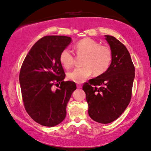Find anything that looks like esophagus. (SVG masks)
Wrapping results in <instances>:
<instances>
[{"label":"esophagus","instance_id":"34e87169","mask_svg":"<svg viewBox=\"0 0 151 151\" xmlns=\"http://www.w3.org/2000/svg\"><path fill=\"white\" fill-rule=\"evenodd\" d=\"M77 88H82V85L80 84V83H78Z\"/></svg>","mask_w":151,"mask_h":151}]
</instances>
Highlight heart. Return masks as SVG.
I'll return each instance as SVG.
<instances>
[{"instance_id":"b5f03b06","label":"heart","mask_w":151,"mask_h":151,"mask_svg":"<svg viewBox=\"0 0 151 151\" xmlns=\"http://www.w3.org/2000/svg\"><path fill=\"white\" fill-rule=\"evenodd\" d=\"M76 55L83 57V67L74 69L68 73L69 80L76 83H82L94 72L100 76L109 68L112 61V52L107 46L101 45L98 41L90 38H83L75 45ZM59 61L65 68L73 65L75 55L69 48H65L59 55Z\"/></svg>"}]
</instances>
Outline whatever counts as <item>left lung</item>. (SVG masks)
Segmentation results:
<instances>
[{
    "mask_svg": "<svg viewBox=\"0 0 151 151\" xmlns=\"http://www.w3.org/2000/svg\"><path fill=\"white\" fill-rule=\"evenodd\" d=\"M112 52V61L105 73L83 84L94 121L109 124L117 119L131 101L135 68L124 45L112 36H105Z\"/></svg>",
    "mask_w": 151,
    "mask_h": 151,
    "instance_id": "obj_1",
    "label": "left lung"
}]
</instances>
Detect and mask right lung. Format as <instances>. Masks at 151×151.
Masks as SVG:
<instances>
[{"instance_id": "right-lung-1", "label": "right lung", "mask_w": 151, "mask_h": 151, "mask_svg": "<svg viewBox=\"0 0 151 151\" xmlns=\"http://www.w3.org/2000/svg\"><path fill=\"white\" fill-rule=\"evenodd\" d=\"M71 38L46 36L34 44L25 57L19 73V83L25 111L33 120L52 127L63 121L66 106L76 83L63 80L65 73L59 61L61 51ZM56 85V91L52 87Z\"/></svg>"}]
</instances>
